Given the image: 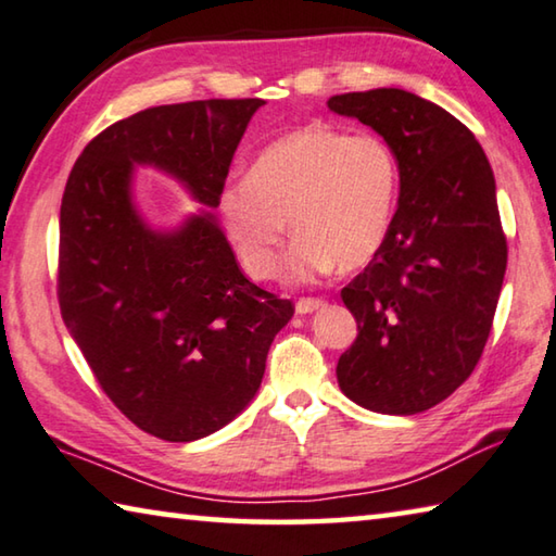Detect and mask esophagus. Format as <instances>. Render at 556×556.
<instances>
[{
  "label": "esophagus",
  "instance_id": "34e87169",
  "mask_svg": "<svg viewBox=\"0 0 556 556\" xmlns=\"http://www.w3.org/2000/svg\"><path fill=\"white\" fill-rule=\"evenodd\" d=\"M323 305H325L323 298H300L295 303V311L300 315H307V313H315L317 307H323Z\"/></svg>",
  "mask_w": 556,
  "mask_h": 556
}]
</instances>
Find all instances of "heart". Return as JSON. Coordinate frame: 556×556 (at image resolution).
<instances>
[{"label": "heart", "mask_w": 556, "mask_h": 556, "mask_svg": "<svg viewBox=\"0 0 556 556\" xmlns=\"http://www.w3.org/2000/svg\"><path fill=\"white\" fill-rule=\"evenodd\" d=\"M399 194L394 150L371 132L303 125L280 135L245 177L216 194V218L245 276H276L286 218L295 231L283 280L307 286L334 268L357 270L384 245Z\"/></svg>", "instance_id": "b5f03b06"}]
</instances>
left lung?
<instances>
[{
	"mask_svg": "<svg viewBox=\"0 0 556 556\" xmlns=\"http://www.w3.org/2000/svg\"><path fill=\"white\" fill-rule=\"evenodd\" d=\"M379 132L399 162L384 245L342 300L357 340L338 362L344 396L408 416L448 399L485 350L507 266L495 177L466 125L402 88L327 100Z\"/></svg>",
	"mask_w": 556,
	"mask_h": 556,
	"instance_id": "8db88e82",
	"label": "left lung"
}]
</instances>
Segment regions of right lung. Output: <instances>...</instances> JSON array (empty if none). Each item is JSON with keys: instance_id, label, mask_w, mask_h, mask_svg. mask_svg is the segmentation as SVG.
<instances>
[{"instance_id": "1", "label": "right lung", "mask_w": 556, "mask_h": 556, "mask_svg": "<svg viewBox=\"0 0 556 556\" xmlns=\"http://www.w3.org/2000/svg\"><path fill=\"white\" fill-rule=\"evenodd\" d=\"M261 98L157 105L105 127L61 199L59 305L100 389L144 433L189 443L239 416L293 303L243 276L212 212L154 229L135 165L214 208Z\"/></svg>"}]
</instances>
